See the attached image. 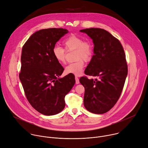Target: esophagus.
Listing matches in <instances>:
<instances>
[{
    "label": "esophagus",
    "mask_w": 148,
    "mask_h": 148,
    "mask_svg": "<svg viewBox=\"0 0 148 148\" xmlns=\"http://www.w3.org/2000/svg\"><path fill=\"white\" fill-rule=\"evenodd\" d=\"M75 84H78L79 83V78H78L77 77H75Z\"/></svg>",
    "instance_id": "34e87169"
}]
</instances>
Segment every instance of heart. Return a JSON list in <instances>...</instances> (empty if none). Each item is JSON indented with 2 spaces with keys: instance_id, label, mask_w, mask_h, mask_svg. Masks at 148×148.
Listing matches in <instances>:
<instances>
[{
  "instance_id": "heart-1",
  "label": "heart",
  "mask_w": 148,
  "mask_h": 148,
  "mask_svg": "<svg viewBox=\"0 0 148 148\" xmlns=\"http://www.w3.org/2000/svg\"><path fill=\"white\" fill-rule=\"evenodd\" d=\"M65 49L67 51L75 50V58L77 61L70 63L65 68L64 71L67 74L79 75L81 74L85 66L84 59L88 61L92 57L93 48L91 42L84 40V38L76 34H71L63 41ZM53 55L55 60L60 64L66 62V52L65 49L60 46H54Z\"/></svg>"
}]
</instances>
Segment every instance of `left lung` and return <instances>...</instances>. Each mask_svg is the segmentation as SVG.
Wrapping results in <instances>:
<instances>
[{"label":"left lung","instance_id":"left-lung-1","mask_svg":"<svg viewBox=\"0 0 148 148\" xmlns=\"http://www.w3.org/2000/svg\"><path fill=\"white\" fill-rule=\"evenodd\" d=\"M80 32L87 34L94 45V54L84 73L97 78L79 79L85 88L84 105L92 113H106L115 105L124 86L128 74L125 54L119 40L107 30L90 28Z\"/></svg>","mask_w":148,"mask_h":148}]
</instances>
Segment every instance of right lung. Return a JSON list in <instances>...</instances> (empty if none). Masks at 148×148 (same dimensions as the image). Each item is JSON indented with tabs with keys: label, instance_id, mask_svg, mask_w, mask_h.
<instances>
[{
	"label": "right lung",
	"instance_id": "right-lung-1",
	"mask_svg": "<svg viewBox=\"0 0 148 148\" xmlns=\"http://www.w3.org/2000/svg\"><path fill=\"white\" fill-rule=\"evenodd\" d=\"M68 32L62 28L41 29L33 33L22 48L20 80L30 105L45 115L62 111L65 96L75 82L72 74L58 78L64 69L53 55L57 42Z\"/></svg>",
	"mask_w": 148,
	"mask_h": 148
}]
</instances>
